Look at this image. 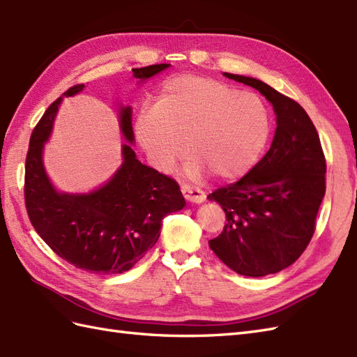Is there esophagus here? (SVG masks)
I'll return each mask as SVG.
<instances>
[{
    "label": "esophagus",
    "mask_w": 357,
    "mask_h": 357,
    "mask_svg": "<svg viewBox=\"0 0 357 357\" xmlns=\"http://www.w3.org/2000/svg\"><path fill=\"white\" fill-rule=\"evenodd\" d=\"M181 194H183V197L190 203H203L206 199V194L203 192L202 189H198L195 186H190V185L181 186Z\"/></svg>",
    "instance_id": "esophagus-1"
}]
</instances>
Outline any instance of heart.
I'll use <instances>...</instances> for the list:
<instances>
[{"label":"heart","instance_id":"1","mask_svg":"<svg viewBox=\"0 0 357 357\" xmlns=\"http://www.w3.org/2000/svg\"><path fill=\"white\" fill-rule=\"evenodd\" d=\"M269 132L264 102L255 93L202 75H177L163 83L154 107H144L135 121L139 145L159 171H169L185 154L189 178L212 171L236 178L253 167Z\"/></svg>","mask_w":357,"mask_h":357}]
</instances>
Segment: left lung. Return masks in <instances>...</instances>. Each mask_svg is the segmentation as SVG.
<instances>
[{"label": "left lung", "mask_w": 357, "mask_h": 357, "mask_svg": "<svg viewBox=\"0 0 357 357\" xmlns=\"http://www.w3.org/2000/svg\"><path fill=\"white\" fill-rule=\"evenodd\" d=\"M224 75L262 93L273 104L277 128L271 149L244 177L208 195L227 218L208 247L234 273L262 277L288 268L307 248L326 194V158L297 101L257 78Z\"/></svg>", "instance_id": "8db88e82"}]
</instances>
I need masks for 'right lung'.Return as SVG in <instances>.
<instances>
[{
	"instance_id": "right-lung-1",
	"label": "right lung",
	"mask_w": 357,
	"mask_h": 357,
	"mask_svg": "<svg viewBox=\"0 0 357 357\" xmlns=\"http://www.w3.org/2000/svg\"><path fill=\"white\" fill-rule=\"evenodd\" d=\"M168 63L135 68L136 78H150ZM74 84L63 97L83 91ZM62 98H57L33 128L25 158L24 198L30 222L57 256L95 274H121L133 268L160 236L162 220L185 206L174 178L136 159L123 146L124 163L107 185L88 195L59 194L43 169L42 149L53 128ZM121 130L133 142L132 109L121 107Z\"/></svg>"
}]
</instances>
